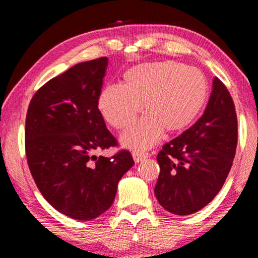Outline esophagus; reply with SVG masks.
<instances>
[{
	"label": "esophagus",
	"instance_id": "obj_1",
	"mask_svg": "<svg viewBox=\"0 0 258 258\" xmlns=\"http://www.w3.org/2000/svg\"><path fill=\"white\" fill-rule=\"evenodd\" d=\"M133 158H134V161L136 162V163H140V162H142L143 160L148 158V154L147 153H141V151H135V153L133 154Z\"/></svg>",
	"mask_w": 258,
	"mask_h": 258
}]
</instances>
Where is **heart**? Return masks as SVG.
<instances>
[{"instance_id":"1","label":"heart","mask_w":258,"mask_h":258,"mask_svg":"<svg viewBox=\"0 0 258 258\" xmlns=\"http://www.w3.org/2000/svg\"><path fill=\"white\" fill-rule=\"evenodd\" d=\"M209 94L204 74L181 62L141 63L123 74V86L110 84L98 95V110L109 124L124 129L142 110L146 116L123 133L121 143L134 151L151 148L162 133L184 130L202 111Z\"/></svg>"}]
</instances>
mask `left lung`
Listing matches in <instances>:
<instances>
[{
    "mask_svg": "<svg viewBox=\"0 0 258 258\" xmlns=\"http://www.w3.org/2000/svg\"><path fill=\"white\" fill-rule=\"evenodd\" d=\"M237 117L227 87L217 77L202 117L164 144L157 155L158 203L169 213L186 216L209 204L220 192L234 161Z\"/></svg>",
    "mask_w": 258,
    "mask_h": 258,
    "instance_id": "1",
    "label": "left lung"
}]
</instances>
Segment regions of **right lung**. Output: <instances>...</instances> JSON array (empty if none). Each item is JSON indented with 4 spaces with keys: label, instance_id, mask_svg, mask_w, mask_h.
<instances>
[{
    "label": "right lung",
    "instance_id": "right-lung-1",
    "mask_svg": "<svg viewBox=\"0 0 258 258\" xmlns=\"http://www.w3.org/2000/svg\"><path fill=\"white\" fill-rule=\"evenodd\" d=\"M107 67V57L72 67L36 91L27 112L26 154L34 181L56 210L74 220L107 211L134 165L126 150L94 155L117 146L97 105Z\"/></svg>",
    "mask_w": 258,
    "mask_h": 258
}]
</instances>
